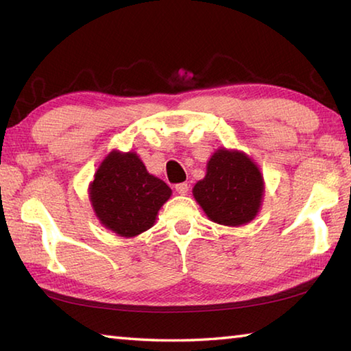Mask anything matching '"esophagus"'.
<instances>
[{"instance_id": "esophagus-1", "label": "esophagus", "mask_w": 351, "mask_h": 351, "mask_svg": "<svg viewBox=\"0 0 351 351\" xmlns=\"http://www.w3.org/2000/svg\"><path fill=\"white\" fill-rule=\"evenodd\" d=\"M176 191L180 195H186L188 191H189L188 183H178V184H176Z\"/></svg>"}]
</instances>
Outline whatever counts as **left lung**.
I'll return each mask as SVG.
<instances>
[{"mask_svg": "<svg viewBox=\"0 0 351 351\" xmlns=\"http://www.w3.org/2000/svg\"><path fill=\"white\" fill-rule=\"evenodd\" d=\"M193 194L209 220L241 226L252 221L260 210L264 180L247 154L220 148L209 158L206 176L195 183Z\"/></svg>", "mask_w": 351, "mask_h": 351, "instance_id": "1", "label": "left lung"}]
</instances>
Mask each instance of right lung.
I'll return each instance as SVG.
<instances>
[{"label":"right lung","mask_w":351,"mask_h":351,"mask_svg":"<svg viewBox=\"0 0 351 351\" xmlns=\"http://www.w3.org/2000/svg\"><path fill=\"white\" fill-rule=\"evenodd\" d=\"M90 202L105 228L130 238L153 226L158 209L173 194L151 176L136 153L111 151L90 183Z\"/></svg>","instance_id":"obj_1"}]
</instances>
